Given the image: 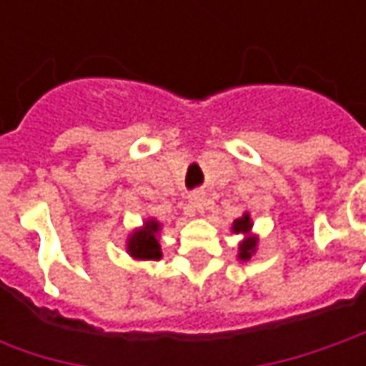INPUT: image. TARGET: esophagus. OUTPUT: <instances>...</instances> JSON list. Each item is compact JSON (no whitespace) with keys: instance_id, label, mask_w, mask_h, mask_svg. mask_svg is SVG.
<instances>
[{"instance_id":"34e87169","label":"esophagus","mask_w":366,"mask_h":366,"mask_svg":"<svg viewBox=\"0 0 366 366\" xmlns=\"http://www.w3.org/2000/svg\"><path fill=\"white\" fill-rule=\"evenodd\" d=\"M199 202H202V197H199V195H193V204H195V207H199Z\"/></svg>"}]
</instances>
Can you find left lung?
<instances>
[{
	"mask_svg": "<svg viewBox=\"0 0 366 366\" xmlns=\"http://www.w3.org/2000/svg\"><path fill=\"white\" fill-rule=\"evenodd\" d=\"M250 228H252V224H250V218H248V214H244L242 218H238L236 222H234V226H232V230L236 234L238 232H242V234H248L250 232ZM254 248H257V238H246L244 242L240 244V259L242 260H248L250 259V254L254 252Z\"/></svg>",
	"mask_w": 366,
	"mask_h": 366,
	"instance_id": "1",
	"label": "left lung"
}]
</instances>
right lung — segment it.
<instances>
[{"label":"right lung","instance_id":"obj_1","mask_svg":"<svg viewBox=\"0 0 366 366\" xmlns=\"http://www.w3.org/2000/svg\"><path fill=\"white\" fill-rule=\"evenodd\" d=\"M159 222L148 219L147 226L142 230L132 234L130 242H128V252L134 259L140 260H157L161 259V244H159Z\"/></svg>","mask_w":366,"mask_h":366}]
</instances>
